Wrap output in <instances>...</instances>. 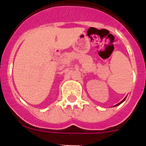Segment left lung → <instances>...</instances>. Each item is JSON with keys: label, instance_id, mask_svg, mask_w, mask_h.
Instances as JSON below:
<instances>
[{"label": "left lung", "instance_id": "8db88e82", "mask_svg": "<svg viewBox=\"0 0 146 146\" xmlns=\"http://www.w3.org/2000/svg\"><path fill=\"white\" fill-rule=\"evenodd\" d=\"M126 97H125V98H124V99H123V100H122V101H121V102H120V103H118V104H116V105H115V106H118V105H119V104H121V103L123 102V101H124L125 99H126Z\"/></svg>", "mask_w": 146, "mask_h": 146}]
</instances>
